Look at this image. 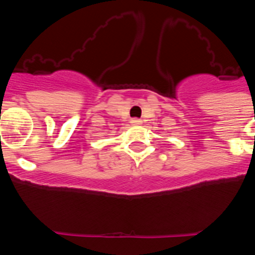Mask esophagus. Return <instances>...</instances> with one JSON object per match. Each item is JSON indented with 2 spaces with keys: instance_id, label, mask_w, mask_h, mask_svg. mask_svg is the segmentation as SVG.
I'll return each mask as SVG.
<instances>
[{
  "instance_id": "esophagus-1",
  "label": "esophagus",
  "mask_w": 255,
  "mask_h": 255,
  "mask_svg": "<svg viewBox=\"0 0 255 255\" xmlns=\"http://www.w3.org/2000/svg\"><path fill=\"white\" fill-rule=\"evenodd\" d=\"M130 124H131V125H140L141 121L139 120V119H131V120H130Z\"/></svg>"
}]
</instances>
